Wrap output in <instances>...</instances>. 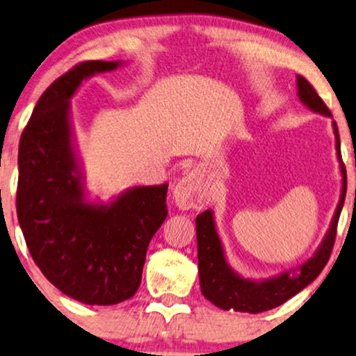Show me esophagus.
Masks as SVG:
<instances>
[{
    "mask_svg": "<svg viewBox=\"0 0 356 356\" xmlns=\"http://www.w3.org/2000/svg\"><path fill=\"white\" fill-rule=\"evenodd\" d=\"M174 202L181 210H200L208 203V192L203 186V181L198 170H191L186 177H182L174 187Z\"/></svg>",
    "mask_w": 356,
    "mask_h": 356,
    "instance_id": "obj_1",
    "label": "esophagus"
}]
</instances>
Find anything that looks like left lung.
Here are the masks:
<instances>
[{
    "label": "left lung",
    "mask_w": 356,
    "mask_h": 356,
    "mask_svg": "<svg viewBox=\"0 0 356 356\" xmlns=\"http://www.w3.org/2000/svg\"><path fill=\"white\" fill-rule=\"evenodd\" d=\"M296 88L298 99L307 108L321 113V115L332 118V113L327 108L324 101L317 96L316 89L307 83L306 78L298 74ZM332 129L335 135V149H337L340 174H342V191H340V200L324 239L321 241L319 248L316 249L312 257L307 259L305 264L298 265L296 268L282 272L280 275H275V277L264 278V280L244 278L243 275H239L227 264L225 248H222V243L216 231L213 211L207 210L197 216L198 277H200L203 296L208 301H211L213 305L225 311L234 309L239 312L257 314V312L273 309V307L283 305V302L298 295L301 290H305L309 283L319 277V273L330 257V252H332L340 211H342L345 193H347V174H345V165L342 163V154H340V138L335 120H332Z\"/></svg>",
    "instance_id": "left-lung-1"
}]
</instances>
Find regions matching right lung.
Here are the masks:
<instances>
[{
    "mask_svg": "<svg viewBox=\"0 0 356 356\" xmlns=\"http://www.w3.org/2000/svg\"><path fill=\"white\" fill-rule=\"evenodd\" d=\"M123 61H83L47 88L19 143L17 220L34 262L51 285L91 306L138 290L149 241L168 216V184L89 200L70 99L83 81Z\"/></svg>",
    "mask_w": 356,
    "mask_h": 356,
    "instance_id": "obj_1",
    "label": "right lung"
}]
</instances>
